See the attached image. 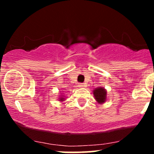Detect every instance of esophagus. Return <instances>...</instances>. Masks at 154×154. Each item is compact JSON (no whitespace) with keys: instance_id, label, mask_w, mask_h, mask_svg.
Listing matches in <instances>:
<instances>
[{"instance_id":"obj_1","label":"esophagus","mask_w":154,"mask_h":154,"mask_svg":"<svg viewBox=\"0 0 154 154\" xmlns=\"http://www.w3.org/2000/svg\"><path fill=\"white\" fill-rule=\"evenodd\" d=\"M84 86H85V85L82 84V83H79L78 84V87H79V88H82V87H84Z\"/></svg>"}]
</instances>
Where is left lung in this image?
<instances>
[{"label": "left lung", "mask_w": 154, "mask_h": 154, "mask_svg": "<svg viewBox=\"0 0 154 154\" xmlns=\"http://www.w3.org/2000/svg\"><path fill=\"white\" fill-rule=\"evenodd\" d=\"M93 92L94 98L95 100L97 101V103H98L99 104H102L106 101L107 91L105 88L102 87L95 88Z\"/></svg>", "instance_id": "8db88e82"}]
</instances>
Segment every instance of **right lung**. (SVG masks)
<instances>
[{
  "label": "right lung",
  "mask_w": 154,
  "mask_h": 154,
  "mask_svg": "<svg viewBox=\"0 0 154 154\" xmlns=\"http://www.w3.org/2000/svg\"><path fill=\"white\" fill-rule=\"evenodd\" d=\"M59 101H61V102L63 101V100H65V98H64V96H63V95H61V96L59 97Z\"/></svg>",
  "instance_id": "add662e5"
}]
</instances>
